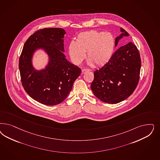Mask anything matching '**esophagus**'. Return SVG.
<instances>
[{"mask_svg":"<svg viewBox=\"0 0 160 160\" xmlns=\"http://www.w3.org/2000/svg\"><path fill=\"white\" fill-rule=\"evenodd\" d=\"M88 71H89V70L88 69H82V73L83 74V73L88 72Z\"/></svg>","mask_w":160,"mask_h":160,"instance_id":"esophagus-1","label":"esophagus"}]
</instances>
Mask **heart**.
I'll return each mask as SVG.
<instances>
[{
    "label": "heart",
    "mask_w": 160,
    "mask_h": 160,
    "mask_svg": "<svg viewBox=\"0 0 160 160\" xmlns=\"http://www.w3.org/2000/svg\"><path fill=\"white\" fill-rule=\"evenodd\" d=\"M115 39L109 32L91 31L78 35L76 42L69 45L68 52L71 59L75 65H79L87 56L88 63L100 67L109 62L113 55Z\"/></svg>",
    "instance_id": "b5f03b06"
}]
</instances>
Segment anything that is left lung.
I'll return each instance as SVG.
<instances>
[{"label": "left lung", "mask_w": 160, "mask_h": 160, "mask_svg": "<svg viewBox=\"0 0 160 160\" xmlns=\"http://www.w3.org/2000/svg\"><path fill=\"white\" fill-rule=\"evenodd\" d=\"M119 39L129 33L121 28ZM141 61L136 45L129 42L114 52L109 62L94 72L91 87L96 97L108 103H117L128 98L137 88L139 79Z\"/></svg>", "instance_id": "1"}]
</instances>
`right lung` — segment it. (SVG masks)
I'll use <instances>...</instances> for the list:
<instances>
[{
    "label": "right lung",
    "instance_id": "right-lung-1",
    "mask_svg": "<svg viewBox=\"0 0 160 160\" xmlns=\"http://www.w3.org/2000/svg\"><path fill=\"white\" fill-rule=\"evenodd\" d=\"M62 28H43L36 31L25 43L19 58L21 82L31 98L47 105H55L65 99L81 69L68 61L64 52ZM46 50L50 62L45 70L35 71L31 59L38 48Z\"/></svg>",
    "mask_w": 160,
    "mask_h": 160
}]
</instances>
